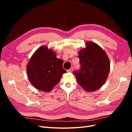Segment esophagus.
I'll return each instance as SVG.
<instances>
[{
    "label": "esophagus",
    "mask_w": 132,
    "mask_h": 132,
    "mask_svg": "<svg viewBox=\"0 0 132 132\" xmlns=\"http://www.w3.org/2000/svg\"><path fill=\"white\" fill-rule=\"evenodd\" d=\"M73 70V67H71L69 70H67V72H72Z\"/></svg>",
    "instance_id": "34e87169"
}]
</instances>
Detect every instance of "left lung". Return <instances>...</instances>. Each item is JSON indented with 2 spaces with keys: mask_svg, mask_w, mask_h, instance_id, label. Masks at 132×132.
Here are the masks:
<instances>
[{
  "mask_svg": "<svg viewBox=\"0 0 132 132\" xmlns=\"http://www.w3.org/2000/svg\"><path fill=\"white\" fill-rule=\"evenodd\" d=\"M81 68L75 71L78 84L87 92L97 90L106 82L110 69V62L106 52L97 43H85V47L79 51Z\"/></svg>",
  "mask_w": 132,
  "mask_h": 132,
  "instance_id": "obj_1",
  "label": "left lung"
}]
</instances>
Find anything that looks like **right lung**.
I'll return each instance as SVG.
<instances>
[{"label": "right lung", "instance_id": "1", "mask_svg": "<svg viewBox=\"0 0 132 132\" xmlns=\"http://www.w3.org/2000/svg\"><path fill=\"white\" fill-rule=\"evenodd\" d=\"M55 51L42 46L32 55L26 66L28 79L36 89L50 92L66 73L63 61L57 58Z\"/></svg>", "mask_w": 132, "mask_h": 132}]
</instances>
